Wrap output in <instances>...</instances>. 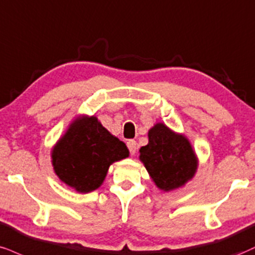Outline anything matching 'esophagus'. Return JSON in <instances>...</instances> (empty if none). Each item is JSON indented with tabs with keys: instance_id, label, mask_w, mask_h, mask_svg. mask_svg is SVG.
<instances>
[{
	"instance_id": "1",
	"label": "esophagus",
	"mask_w": 255,
	"mask_h": 255,
	"mask_svg": "<svg viewBox=\"0 0 255 255\" xmlns=\"http://www.w3.org/2000/svg\"><path fill=\"white\" fill-rule=\"evenodd\" d=\"M127 146H128V149H129V152H130V155L135 154V153H136V148H137L136 141H135V140H128Z\"/></svg>"
}]
</instances>
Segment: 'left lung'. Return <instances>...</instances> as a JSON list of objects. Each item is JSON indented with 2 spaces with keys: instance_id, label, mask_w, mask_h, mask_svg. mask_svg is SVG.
<instances>
[{
  "instance_id": "obj_1",
  "label": "left lung",
  "mask_w": 255,
  "mask_h": 255,
  "mask_svg": "<svg viewBox=\"0 0 255 255\" xmlns=\"http://www.w3.org/2000/svg\"><path fill=\"white\" fill-rule=\"evenodd\" d=\"M139 152L147 172L162 191L182 188L197 171L198 158L188 137L161 122L148 130V143Z\"/></svg>"
}]
</instances>
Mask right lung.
Here are the masks:
<instances>
[{
    "label": "right lung",
    "instance_id": "obj_1",
    "mask_svg": "<svg viewBox=\"0 0 255 255\" xmlns=\"http://www.w3.org/2000/svg\"><path fill=\"white\" fill-rule=\"evenodd\" d=\"M129 155L127 146L110 134L96 116H78L51 152L58 178L81 194L102 185L113 162Z\"/></svg>",
    "mask_w": 255,
    "mask_h": 255
}]
</instances>
